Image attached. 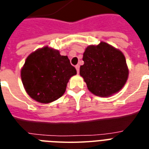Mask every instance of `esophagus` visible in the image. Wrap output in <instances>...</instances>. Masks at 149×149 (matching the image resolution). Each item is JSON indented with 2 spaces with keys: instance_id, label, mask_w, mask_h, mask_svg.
<instances>
[{
  "instance_id": "obj_1",
  "label": "esophagus",
  "mask_w": 149,
  "mask_h": 149,
  "mask_svg": "<svg viewBox=\"0 0 149 149\" xmlns=\"http://www.w3.org/2000/svg\"><path fill=\"white\" fill-rule=\"evenodd\" d=\"M75 68H76V70H77V72H78V74L79 73V70H80V66H79V65H77L75 66Z\"/></svg>"
}]
</instances>
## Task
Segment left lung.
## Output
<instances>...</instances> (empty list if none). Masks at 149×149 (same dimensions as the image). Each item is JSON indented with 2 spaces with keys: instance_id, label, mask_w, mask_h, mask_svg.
Returning <instances> with one entry per match:
<instances>
[{
  "instance_id": "obj_1",
  "label": "left lung",
  "mask_w": 149,
  "mask_h": 149,
  "mask_svg": "<svg viewBox=\"0 0 149 149\" xmlns=\"http://www.w3.org/2000/svg\"><path fill=\"white\" fill-rule=\"evenodd\" d=\"M80 75L88 89L99 97H108L123 88L128 68L123 53L105 42L89 45L83 54Z\"/></svg>"
}]
</instances>
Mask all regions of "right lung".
Listing matches in <instances>:
<instances>
[{"instance_id":"add662e5","label":"right lung","mask_w":149,"mask_h":149,"mask_svg":"<svg viewBox=\"0 0 149 149\" xmlns=\"http://www.w3.org/2000/svg\"><path fill=\"white\" fill-rule=\"evenodd\" d=\"M77 74L68 56L46 46L32 52L21 71V81L29 96L47 104L64 95L69 79Z\"/></svg>"}]
</instances>
